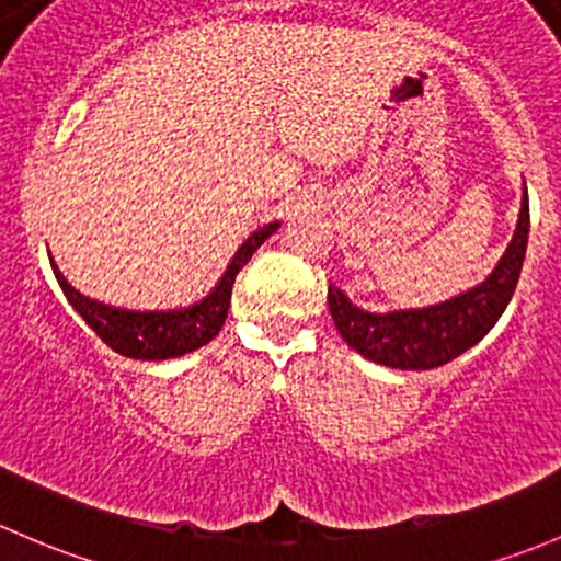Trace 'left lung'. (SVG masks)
<instances>
[{
	"instance_id": "left-lung-1",
	"label": "left lung",
	"mask_w": 561,
	"mask_h": 561,
	"mask_svg": "<svg viewBox=\"0 0 561 561\" xmlns=\"http://www.w3.org/2000/svg\"><path fill=\"white\" fill-rule=\"evenodd\" d=\"M529 238V199L524 186L516 232L496 267L478 286L430 308L369 313L329 283V313L340 337L375 365L394 369H432L454 362L481 343L500 321L516 291Z\"/></svg>"
}]
</instances>
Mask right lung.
Instances as JSON below:
<instances>
[{"label":"right lung","mask_w":561,"mask_h":561,"mask_svg":"<svg viewBox=\"0 0 561 561\" xmlns=\"http://www.w3.org/2000/svg\"><path fill=\"white\" fill-rule=\"evenodd\" d=\"M278 227L280 221L259 227L256 232H253L251 238L234 251L232 262L227 264V270H224V275L218 278L216 286L207 291V297H202L199 302L188 305V308H175V310L115 308V305H105L100 302V299H91L85 297V294H80L72 283H67L65 273L56 267V262H50V267H54L56 280H59L61 291H65L67 302L72 305L75 313L89 323V327L100 334L102 343H107L115 354L129 356V359H142V362L178 359V356L192 354V351L207 345L218 332H221L224 321H227L229 302H232L234 278H238L240 270L251 262L256 248L262 245V242L267 240Z\"/></svg>","instance_id":"right-lung-1"}]
</instances>
